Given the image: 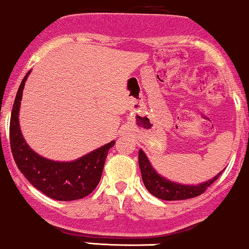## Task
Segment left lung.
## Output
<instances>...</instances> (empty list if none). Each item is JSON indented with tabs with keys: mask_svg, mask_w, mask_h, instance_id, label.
<instances>
[{
	"mask_svg": "<svg viewBox=\"0 0 249 249\" xmlns=\"http://www.w3.org/2000/svg\"><path fill=\"white\" fill-rule=\"evenodd\" d=\"M139 165L141 169L142 180L145 188L151 195L163 200H184L197 197V196L204 194L206 189L214 183L223 172H219L212 179L198 184V185H184V184L171 182L155 171V169L149 162L147 155L141 149L139 151Z\"/></svg>",
	"mask_w": 249,
	"mask_h": 249,
	"instance_id": "left-lung-1",
	"label": "left lung"
}]
</instances>
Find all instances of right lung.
I'll list each match as a JSON object with an SVG mask.
<instances>
[{"label": "right lung", "instance_id": "obj_1", "mask_svg": "<svg viewBox=\"0 0 249 249\" xmlns=\"http://www.w3.org/2000/svg\"><path fill=\"white\" fill-rule=\"evenodd\" d=\"M23 78L15 98L10 118V148L16 165L31 185L55 200L70 201L89 196L101 179L105 160L112 141L71 162H57L35 153L23 139L19 128V106L26 78Z\"/></svg>", "mask_w": 249, "mask_h": 249}]
</instances>
